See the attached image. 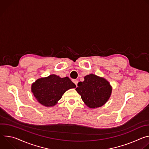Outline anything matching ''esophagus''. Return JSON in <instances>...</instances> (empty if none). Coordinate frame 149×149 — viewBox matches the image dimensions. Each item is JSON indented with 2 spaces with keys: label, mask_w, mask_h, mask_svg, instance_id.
Returning a JSON list of instances; mask_svg holds the SVG:
<instances>
[{
  "label": "esophagus",
  "mask_w": 149,
  "mask_h": 149,
  "mask_svg": "<svg viewBox=\"0 0 149 149\" xmlns=\"http://www.w3.org/2000/svg\"><path fill=\"white\" fill-rule=\"evenodd\" d=\"M73 82L75 84L76 86H77V84H78V80H77V79H74V80H73Z\"/></svg>",
  "instance_id": "esophagus-1"
}]
</instances>
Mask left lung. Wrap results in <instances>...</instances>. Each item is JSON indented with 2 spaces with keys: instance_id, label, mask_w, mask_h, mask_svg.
<instances>
[{
  "instance_id": "1",
  "label": "left lung",
  "mask_w": 149,
  "mask_h": 149,
  "mask_svg": "<svg viewBox=\"0 0 149 149\" xmlns=\"http://www.w3.org/2000/svg\"><path fill=\"white\" fill-rule=\"evenodd\" d=\"M88 107L95 109L105 104L110 97L112 87L108 81L94 74L87 75L75 89Z\"/></svg>"
}]
</instances>
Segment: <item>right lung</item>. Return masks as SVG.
<instances>
[{"mask_svg":"<svg viewBox=\"0 0 149 149\" xmlns=\"http://www.w3.org/2000/svg\"><path fill=\"white\" fill-rule=\"evenodd\" d=\"M75 87V84L68 77L61 78L52 74L38 79L32 84L31 91L40 104L46 107H53L65 91Z\"/></svg>","mask_w":149,"mask_h":149,"instance_id":"right-lung-1","label":"right lung"}]
</instances>
